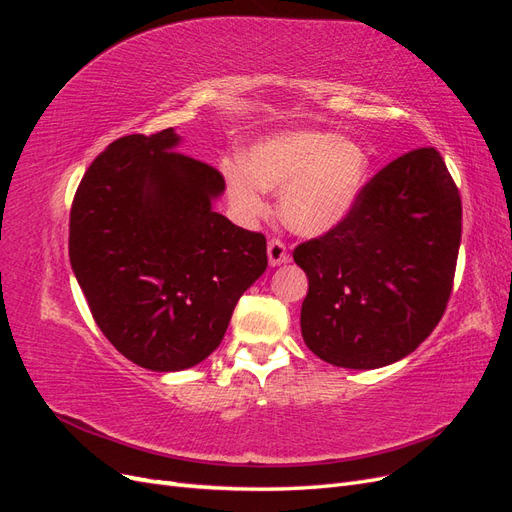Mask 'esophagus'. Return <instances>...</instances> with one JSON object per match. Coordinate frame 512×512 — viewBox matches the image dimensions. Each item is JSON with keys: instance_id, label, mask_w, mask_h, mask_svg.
Wrapping results in <instances>:
<instances>
[{"instance_id": "34e87169", "label": "esophagus", "mask_w": 512, "mask_h": 512, "mask_svg": "<svg viewBox=\"0 0 512 512\" xmlns=\"http://www.w3.org/2000/svg\"><path fill=\"white\" fill-rule=\"evenodd\" d=\"M267 254H269V265H271V267H277V265H282V262H288V260H290L288 250H286V243L280 241V239H271V241H269Z\"/></svg>"}]
</instances>
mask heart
<instances>
[{"mask_svg": "<svg viewBox=\"0 0 512 512\" xmlns=\"http://www.w3.org/2000/svg\"><path fill=\"white\" fill-rule=\"evenodd\" d=\"M220 170L243 220L269 211V188H282V215L301 235H324L359 203L369 177L367 151L327 130H284L260 138L250 160L230 153Z\"/></svg>", "mask_w": 512, "mask_h": 512, "instance_id": "heart-1", "label": "heart"}]
</instances>
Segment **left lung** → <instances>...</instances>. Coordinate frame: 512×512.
Wrapping results in <instances>:
<instances>
[{
    "label": "left lung",
    "instance_id": "1",
    "mask_svg": "<svg viewBox=\"0 0 512 512\" xmlns=\"http://www.w3.org/2000/svg\"><path fill=\"white\" fill-rule=\"evenodd\" d=\"M459 243L461 196L440 153L421 147L386 164L342 224L294 247L309 280L307 348L348 369L404 359L444 316Z\"/></svg>",
    "mask_w": 512,
    "mask_h": 512
}]
</instances>
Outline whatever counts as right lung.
I'll return each mask as SVG.
<instances>
[{"label":"right lung","instance_id":"obj_1","mask_svg":"<svg viewBox=\"0 0 512 512\" xmlns=\"http://www.w3.org/2000/svg\"><path fill=\"white\" fill-rule=\"evenodd\" d=\"M173 128L128 134L91 162L70 209V265L89 312L126 359L179 371L220 346L267 239L211 209L218 168L177 151Z\"/></svg>","mask_w":512,"mask_h":512}]
</instances>
